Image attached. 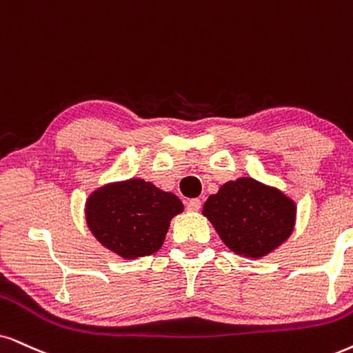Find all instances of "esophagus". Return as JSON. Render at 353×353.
I'll use <instances>...</instances> for the list:
<instances>
[{"instance_id": "esophagus-1", "label": "esophagus", "mask_w": 353, "mask_h": 353, "mask_svg": "<svg viewBox=\"0 0 353 353\" xmlns=\"http://www.w3.org/2000/svg\"><path fill=\"white\" fill-rule=\"evenodd\" d=\"M185 208L189 210V212H199L200 208H202V200L200 199H190L185 202Z\"/></svg>"}]
</instances>
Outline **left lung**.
Returning <instances> with one entry per match:
<instances>
[{
  "label": "left lung",
  "instance_id": "8db88e82",
  "mask_svg": "<svg viewBox=\"0 0 353 353\" xmlns=\"http://www.w3.org/2000/svg\"><path fill=\"white\" fill-rule=\"evenodd\" d=\"M203 215L231 251L262 257L292 233L295 203L282 192L243 177L210 195Z\"/></svg>",
  "mask_w": 353,
  "mask_h": 353
}]
</instances>
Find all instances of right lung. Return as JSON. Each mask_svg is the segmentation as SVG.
<instances>
[{
    "instance_id": "1",
    "label": "right lung",
    "mask_w": 353,
    "mask_h": 353,
    "mask_svg": "<svg viewBox=\"0 0 353 353\" xmlns=\"http://www.w3.org/2000/svg\"><path fill=\"white\" fill-rule=\"evenodd\" d=\"M182 202L141 179L110 184L86 203L89 230L101 244L125 259L151 256L163 246L169 221Z\"/></svg>"
}]
</instances>
